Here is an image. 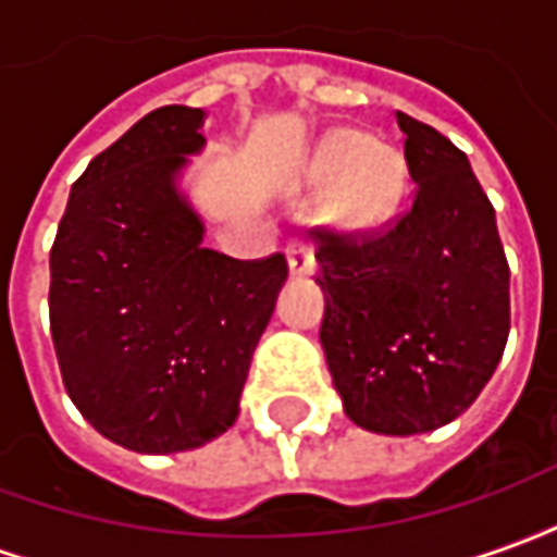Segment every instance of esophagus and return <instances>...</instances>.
Returning a JSON list of instances; mask_svg holds the SVG:
<instances>
[{"label": "esophagus", "instance_id": "34e87169", "mask_svg": "<svg viewBox=\"0 0 557 557\" xmlns=\"http://www.w3.org/2000/svg\"><path fill=\"white\" fill-rule=\"evenodd\" d=\"M286 262H289L292 274H313L315 259L310 244L304 242H289L286 244Z\"/></svg>", "mask_w": 557, "mask_h": 557}]
</instances>
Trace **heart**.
I'll return each instance as SVG.
<instances>
[{"mask_svg": "<svg viewBox=\"0 0 557 557\" xmlns=\"http://www.w3.org/2000/svg\"><path fill=\"white\" fill-rule=\"evenodd\" d=\"M307 182L331 190V211L351 230H370L397 206L406 166L394 148L379 146L361 131L327 134L307 160Z\"/></svg>", "mask_w": 557, "mask_h": 557, "instance_id": "1", "label": "heart"}]
</instances>
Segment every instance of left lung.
I'll return each mask as SVG.
<instances>
[{
    "label": "left lung",
    "mask_w": 557,
    "mask_h": 557,
    "mask_svg": "<svg viewBox=\"0 0 557 557\" xmlns=\"http://www.w3.org/2000/svg\"><path fill=\"white\" fill-rule=\"evenodd\" d=\"M411 206L382 232H319V339L361 430H438L478 399L510 334V268L466 151L397 113Z\"/></svg>",
    "instance_id": "8db88e82"
}]
</instances>
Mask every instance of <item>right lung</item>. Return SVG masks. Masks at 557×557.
<instances>
[{"label":"right lung","instance_id":"1","mask_svg":"<svg viewBox=\"0 0 557 557\" xmlns=\"http://www.w3.org/2000/svg\"><path fill=\"white\" fill-rule=\"evenodd\" d=\"M206 113L160 107L71 187L50 250V334L67 397L137 454L194 450L230 430L286 256L232 259L178 190Z\"/></svg>","mask_w":557,"mask_h":557}]
</instances>
